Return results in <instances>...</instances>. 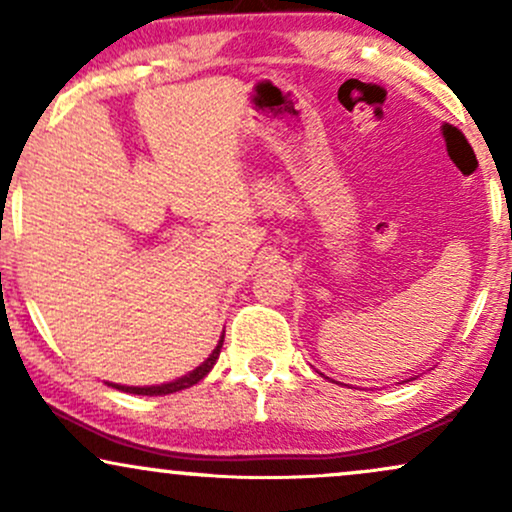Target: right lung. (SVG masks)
<instances>
[{
  "instance_id": "obj_1",
  "label": "right lung",
  "mask_w": 512,
  "mask_h": 512,
  "mask_svg": "<svg viewBox=\"0 0 512 512\" xmlns=\"http://www.w3.org/2000/svg\"><path fill=\"white\" fill-rule=\"evenodd\" d=\"M221 346H223V334L219 339V344H216V349L211 351V354L204 358L202 363L195 370H190L187 375H180V378L170 380V383H161V385H144V387H134V385H117V383H108L110 387H115V390H122V392H129V395H149V397H156V395H173V392H180V390H187V387L197 385L199 380L204 378V375L209 373L211 368H214V363L219 361V354H221Z\"/></svg>"
}]
</instances>
